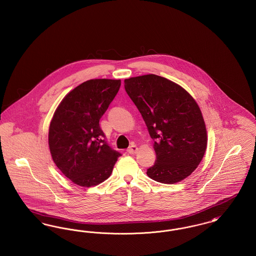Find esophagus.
<instances>
[{"label": "esophagus", "instance_id": "1", "mask_svg": "<svg viewBox=\"0 0 256 256\" xmlns=\"http://www.w3.org/2000/svg\"><path fill=\"white\" fill-rule=\"evenodd\" d=\"M137 150H138V148L136 145H132L128 148V152L130 154H135L137 152Z\"/></svg>", "mask_w": 256, "mask_h": 256}]
</instances>
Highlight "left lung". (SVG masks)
I'll return each instance as SVG.
<instances>
[{
    "label": "left lung",
    "mask_w": 256,
    "mask_h": 256,
    "mask_svg": "<svg viewBox=\"0 0 256 256\" xmlns=\"http://www.w3.org/2000/svg\"><path fill=\"white\" fill-rule=\"evenodd\" d=\"M124 89L154 141L156 160L146 174L165 184L189 176L207 145L206 124L195 100L182 86L152 74L124 80Z\"/></svg>",
    "instance_id": "8db88e82"
}]
</instances>
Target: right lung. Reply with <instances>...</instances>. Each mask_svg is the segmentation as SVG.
<instances>
[{
  "mask_svg": "<svg viewBox=\"0 0 256 256\" xmlns=\"http://www.w3.org/2000/svg\"><path fill=\"white\" fill-rule=\"evenodd\" d=\"M121 86L120 80H90L61 100L50 124V152L72 182L91 187L108 180L119 156L100 130V119Z\"/></svg>",
  "mask_w": 256,
  "mask_h": 256,
  "instance_id": "add662e5",
  "label": "right lung"
}]
</instances>
